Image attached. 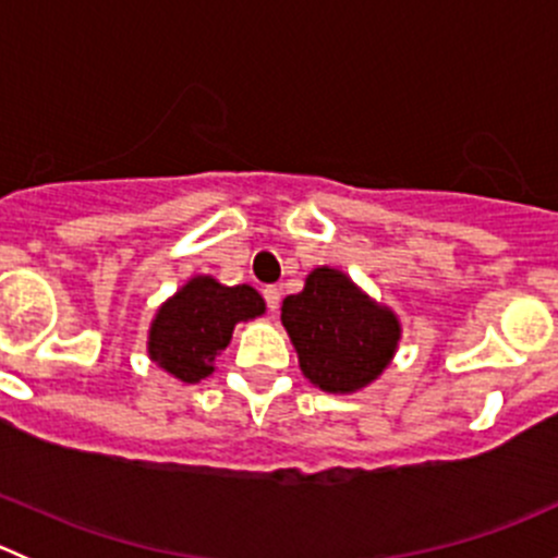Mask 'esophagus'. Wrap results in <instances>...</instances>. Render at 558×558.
I'll list each match as a JSON object with an SVG mask.
<instances>
[{
	"mask_svg": "<svg viewBox=\"0 0 558 558\" xmlns=\"http://www.w3.org/2000/svg\"><path fill=\"white\" fill-rule=\"evenodd\" d=\"M264 300H267V307L269 311H278L280 307V289L278 286H267V289H264Z\"/></svg>",
	"mask_w": 558,
	"mask_h": 558,
	"instance_id": "1",
	"label": "esophagus"
}]
</instances>
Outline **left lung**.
<instances>
[{
  "mask_svg": "<svg viewBox=\"0 0 558 558\" xmlns=\"http://www.w3.org/2000/svg\"><path fill=\"white\" fill-rule=\"evenodd\" d=\"M300 369L320 391H362L384 375L402 337L391 307L364 294L342 269L315 267L280 307Z\"/></svg>",
  "mask_w": 558,
  "mask_h": 558,
  "instance_id": "left-lung-1",
  "label": "left lung"
}]
</instances>
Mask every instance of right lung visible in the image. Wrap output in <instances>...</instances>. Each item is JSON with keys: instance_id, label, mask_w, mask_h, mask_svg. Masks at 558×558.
<instances>
[{"instance_id": "right-lung-1", "label": "right lung", "mask_w": 558, "mask_h": 558, "mask_svg": "<svg viewBox=\"0 0 558 558\" xmlns=\"http://www.w3.org/2000/svg\"><path fill=\"white\" fill-rule=\"evenodd\" d=\"M264 311L267 305L253 286H223L210 275H194L150 320V362L183 384H199L213 375L234 326Z\"/></svg>"}]
</instances>
